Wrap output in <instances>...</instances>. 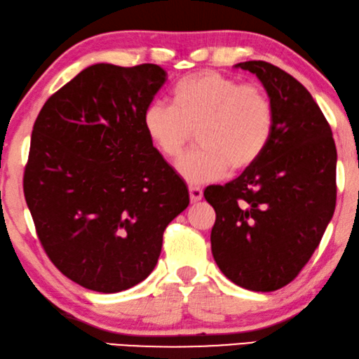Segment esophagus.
Instances as JSON below:
<instances>
[{"label":"esophagus","mask_w":359,"mask_h":359,"mask_svg":"<svg viewBox=\"0 0 359 359\" xmlns=\"http://www.w3.org/2000/svg\"><path fill=\"white\" fill-rule=\"evenodd\" d=\"M189 194H190L191 203H196V201L203 198V190H201L200 187H189Z\"/></svg>","instance_id":"obj_1"}]
</instances>
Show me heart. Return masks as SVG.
Masks as SVG:
<instances>
[{"label": "heart", "instance_id": "1", "mask_svg": "<svg viewBox=\"0 0 359 359\" xmlns=\"http://www.w3.org/2000/svg\"><path fill=\"white\" fill-rule=\"evenodd\" d=\"M172 100L174 105L151 102L143 127L165 159H177L196 131L200 149L177 164L180 177L189 184L218 180L229 168H249L264 153L273 130V107L259 86L200 72L177 83Z\"/></svg>", "mask_w": 359, "mask_h": 359}]
</instances>
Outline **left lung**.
<instances>
[{
    "mask_svg": "<svg viewBox=\"0 0 359 359\" xmlns=\"http://www.w3.org/2000/svg\"><path fill=\"white\" fill-rule=\"evenodd\" d=\"M255 74L273 107L264 153L239 177L210 185L216 211L211 252L237 286L276 291L319 245L337 200V148L330 125L304 86L266 62L237 63Z\"/></svg>",
    "mask_w": 359,
    "mask_h": 359,
    "instance_id": "8db88e82",
    "label": "left lung"
}]
</instances>
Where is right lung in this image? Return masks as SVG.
Masks as SVG:
<instances>
[{"label": "right lung", "instance_id": "right-lung-1", "mask_svg": "<svg viewBox=\"0 0 359 359\" xmlns=\"http://www.w3.org/2000/svg\"><path fill=\"white\" fill-rule=\"evenodd\" d=\"M168 73L95 63L57 90L34 123L24 195L53 265L88 290L148 278L189 189L146 135Z\"/></svg>", "mask_w": 359, "mask_h": 359}]
</instances>
